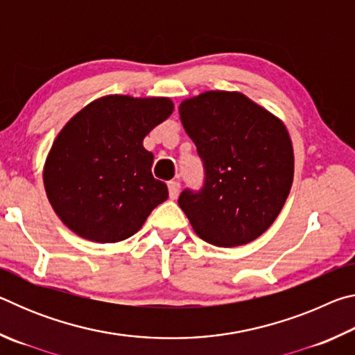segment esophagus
Listing matches in <instances>:
<instances>
[{
    "instance_id": "obj_1",
    "label": "esophagus",
    "mask_w": 355,
    "mask_h": 355,
    "mask_svg": "<svg viewBox=\"0 0 355 355\" xmlns=\"http://www.w3.org/2000/svg\"><path fill=\"white\" fill-rule=\"evenodd\" d=\"M167 188H169V197L172 200H175L180 194V183L177 180H172V182L167 183Z\"/></svg>"
}]
</instances>
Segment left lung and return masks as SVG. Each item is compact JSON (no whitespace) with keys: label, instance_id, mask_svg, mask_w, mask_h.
Instances as JSON below:
<instances>
[{"label":"left lung","instance_id":"obj_1","mask_svg":"<svg viewBox=\"0 0 355 355\" xmlns=\"http://www.w3.org/2000/svg\"><path fill=\"white\" fill-rule=\"evenodd\" d=\"M183 128L205 166V188L183 191L178 205L197 236L236 248L277 219L294 177L293 144L284 120L248 95L207 91L178 106Z\"/></svg>","mask_w":355,"mask_h":355}]
</instances>
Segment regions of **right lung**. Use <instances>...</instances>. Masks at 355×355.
<instances>
[{"mask_svg":"<svg viewBox=\"0 0 355 355\" xmlns=\"http://www.w3.org/2000/svg\"><path fill=\"white\" fill-rule=\"evenodd\" d=\"M172 112L169 97L112 94L64 125L46 155L44 186L71 232L100 244L123 241L167 199L166 183L152 175L144 137Z\"/></svg>","mask_w":355,"mask_h":355,"instance_id":"obj_1","label":"right lung"}]
</instances>
